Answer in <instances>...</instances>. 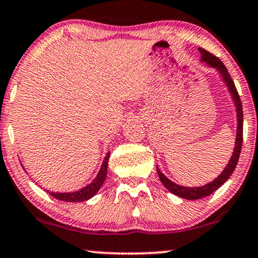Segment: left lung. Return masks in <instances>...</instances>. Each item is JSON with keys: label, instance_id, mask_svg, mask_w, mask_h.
<instances>
[{"label": "left lung", "instance_id": "8db88e82", "mask_svg": "<svg viewBox=\"0 0 258 258\" xmlns=\"http://www.w3.org/2000/svg\"><path fill=\"white\" fill-rule=\"evenodd\" d=\"M199 51L201 53V61L206 62L208 66L213 67L216 71H219V73L221 74L223 81L226 83V86L228 87V91L233 98V101L236 107V113H237V133H236V141H235V148L234 152L231 155V158L229 159L228 164L225 167V170L222 171V173L219 175L218 178H215L214 180L208 182V184L201 186V187H185V186H180L174 184L173 181H171L169 178H166L157 166V173L159 175L160 181L165 187L169 189L171 193L175 194V196L184 198L187 200H197V199H203L205 197L211 196L213 192H215L220 186H222L227 181L235 167L237 165L238 157L241 154V148H242V141H243V110H242V103L240 95H238L237 89L235 87V84L233 79H231L230 74L228 73V70L226 69V66L223 65V62L220 60L218 57H215L214 54H212L211 52H208L204 48L199 47Z\"/></svg>", "mask_w": 258, "mask_h": 258}]
</instances>
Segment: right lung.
<instances>
[{
  "instance_id": "right-lung-1",
  "label": "right lung",
  "mask_w": 258,
  "mask_h": 258,
  "mask_svg": "<svg viewBox=\"0 0 258 258\" xmlns=\"http://www.w3.org/2000/svg\"><path fill=\"white\" fill-rule=\"evenodd\" d=\"M108 159H109V152L104 157L101 169H100L98 175H96L94 180H93L91 184H88L87 186H85L84 188L79 189V191L76 192H69V193H54V192H48V189H46V192H48L50 196H52L55 199L61 200V201H66V203H81V201H86L88 199H91L92 197H94L98 191L101 187L104 179L107 177V166H108Z\"/></svg>"
}]
</instances>
